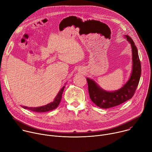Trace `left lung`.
<instances>
[{"label": "left lung", "instance_id": "1", "mask_svg": "<svg viewBox=\"0 0 152 152\" xmlns=\"http://www.w3.org/2000/svg\"><path fill=\"white\" fill-rule=\"evenodd\" d=\"M131 44L132 48V67L128 80L121 88L115 91H106L92 79L86 77L88 85V92L92 102L97 106L106 109L118 106L131 99L137 88L141 74V66L137 46L129 35H124Z\"/></svg>", "mask_w": 152, "mask_h": 152}]
</instances>
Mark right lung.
I'll return each mask as SVG.
<instances>
[{"label":"right lung","instance_id":"right-lung-1","mask_svg":"<svg viewBox=\"0 0 152 152\" xmlns=\"http://www.w3.org/2000/svg\"><path fill=\"white\" fill-rule=\"evenodd\" d=\"M64 88H65V85L58 92V94L54 99L53 101L51 103L47 104L46 105L39 106V107H28V106H21V107H23L24 109L28 110L34 112H37V113H45V112H48V111L53 110L56 109L60 103L61 100L62 99V93L64 91Z\"/></svg>","mask_w":152,"mask_h":152}]
</instances>
